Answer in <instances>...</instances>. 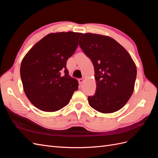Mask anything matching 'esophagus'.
<instances>
[{"label": "esophagus", "mask_w": 158, "mask_h": 158, "mask_svg": "<svg viewBox=\"0 0 158 158\" xmlns=\"http://www.w3.org/2000/svg\"><path fill=\"white\" fill-rule=\"evenodd\" d=\"M84 82V79L83 78H80L78 79V83L80 85L82 84Z\"/></svg>", "instance_id": "obj_1"}]
</instances>
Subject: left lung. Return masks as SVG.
I'll use <instances>...</instances> for the list:
<instances>
[{
	"mask_svg": "<svg viewBox=\"0 0 158 158\" xmlns=\"http://www.w3.org/2000/svg\"><path fill=\"white\" fill-rule=\"evenodd\" d=\"M79 45L92 61L96 90L88 96L89 106L103 113L118 111L133 93L136 78L135 62L127 50L113 38L84 33Z\"/></svg>",
	"mask_w": 158,
	"mask_h": 158,
	"instance_id": "1",
	"label": "left lung"
}]
</instances>
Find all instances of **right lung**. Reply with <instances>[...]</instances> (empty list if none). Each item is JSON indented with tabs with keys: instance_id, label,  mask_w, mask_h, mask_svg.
Here are the masks:
<instances>
[{
	"instance_id": "obj_1",
	"label": "right lung",
	"mask_w": 158,
	"mask_h": 158,
	"mask_svg": "<svg viewBox=\"0 0 158 158\" xmlns=\"http://www.w3.org/2000/svg\"><path fill=\"white\" fill-rule=\"evenodd\" d=\"M81 33H51L38 41L23 59L20 76L30 102L41 111L54 112L68 105L78 88L70 77L66 61L78 45ZM63 69L65 75L61 76Z\"/></svg>"
}]
</instances>
